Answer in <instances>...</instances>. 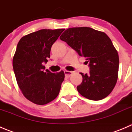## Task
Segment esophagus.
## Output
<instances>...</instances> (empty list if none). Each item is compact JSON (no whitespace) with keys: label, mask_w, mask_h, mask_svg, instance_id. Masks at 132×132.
<instances>
[{"label":"esophagus","mask_w":132,"mask_h":132,"mask_svg":"<svg viewBox=\"0 0 132 132\" xmlns=\"http://www.w3.org/2000/svg\"><path fill=\"white\" fill-rule=\"evenodd\" d=\"M65 75L66 77H70V76L72 74L73 72L72 71H69V70H64Z\"/></svg>","instance_id":"obj_1"}]
</instances>
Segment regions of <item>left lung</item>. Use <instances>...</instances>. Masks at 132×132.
I'll use <instances>...</instances> for the list:
<instances>
[{"mask_svg": "<svg viewBox=\"0 0 132 132\" xmlns=\"http://www.w3.org/2000/svg\"><path fill=\"white\" fill-rule=\"evenodd\" d=\"M60 38L89 63V74L80 73L83 81L77 87L78 92L94 101L107 97L117 83L119 63L110 38L104 32L81 27L67 29Z\"/></svg>", "mask_w": 132, "mask_h": 132, "instance_id": "left-lung-1", "label": "left lung"}]
</instances>
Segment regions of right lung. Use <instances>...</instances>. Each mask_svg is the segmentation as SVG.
I'll return each mask as SVG.
<instances>
[{
    "label": "right lung",
    "instance_id": "1",
    "mask_svg": "<svg viewBox=\"0 0 132 132\" xmlns=\"http://www.w3.org/2000/svg\"><path fill=\"white\" fill-rule=\"evenodd\" d=\"M64 30H39L23 36L17 44L13 58L16 81L25 97L36 105L49 103L59 94L64 72L45 71L43 63L47 62L52 45Z\"/></svg>",
    "mask_w": 132,
    "mask_h": 132
}]
</instances>
